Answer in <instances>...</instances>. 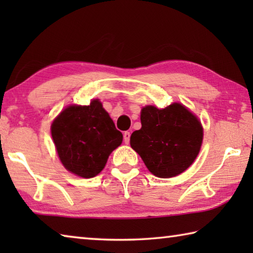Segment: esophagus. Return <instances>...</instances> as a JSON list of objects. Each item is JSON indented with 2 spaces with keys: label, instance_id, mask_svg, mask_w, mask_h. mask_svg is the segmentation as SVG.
Instances as JSON below:
<instances>
[{
  "label": "esophagus",
  "instance_id": "34e87169",
  "mask_svg": "<svg viewBox=\"0 0 253 253\" xmlns=\"http://www.w3.org/2000/svg\"><path fill=\"white\" fill-rule=\"evenodd\" d=\"M129 140H130V131H125L124 132V142L125 144H129Z\"/></svg>",
  "mask_w": 253,
  "mask_h": 253
}]
</instances>
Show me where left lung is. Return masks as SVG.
Here are the masks:
<instances>
[{"instance_id": "left-lung-1", "label": "left lung", "mask_w": 253, "mask_h": 253, "mask_svg": "<svg viewBox=\"0 0 253 253\" xmlns=\"http://www.w3.org/2000/svg\"><path fill=\"white\" fill-rule=\"evenodd\" d=\"M140 122L142 128L130 136V146L155 176H176L194 162L202 145L203 128L183 105L175 102L164 109L146 106Z\"/></svg>"}]
</instances>
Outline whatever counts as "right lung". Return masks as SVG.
I'll list each match as a JSON object with an SVG mask.
<instances>
[{"label":"right lung","mask_w":253,"mask_h":253,"mask_svg":"<svg viewBox=\"0 0 253 253\" xmlns=\"http://www.w3.org/2000/svg\"><path fill=\"white\" fill-rule=\"evenodd\" d=\"M51 135L63 166L84 178L99 174L123 142V134L98 99L66 108L52 123Z\"/></svg>","instance_id":"add662e5"}]
</instances>
